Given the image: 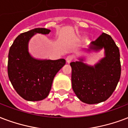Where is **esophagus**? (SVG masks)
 <instances>
[{
  "label": "esophagus",
  "mask_w": 128,
  "mask_h": 128,
  "mask_svg": "<svg viewBox=\"0 0 128 128\" xmlns=\"http://www.w3.org/2000/svg\"><path fill=\"white\" fill-rule=\"evenodd\" d=\"M73 59V57L72 55H68L67 56V57L66 58V60L67 63H70V62H72V60Z\"/></svg>",
  "instance_id": "1"
}]
</instances>
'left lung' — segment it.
<instances>
[{
	"label": "left lung",
	"mask_w": 128,
	"mask_h": 128,
	"mask_svg": "<svg viewBox=\"0 0 128 128\" xmlns=\"http://www.w3.org/2000/svg\"><path fill=\"white\" fill-rule=\"evenodd\" d=\"M105 50V57L94 66L84 64L83 59L71 62L72 86L77 97L87 104L106 101L118 85L121 76L118 47L110 35L103 33L92 42L88 51Z\"/></svg>",
	"instance_id": "obj_1"
}]
</instances>
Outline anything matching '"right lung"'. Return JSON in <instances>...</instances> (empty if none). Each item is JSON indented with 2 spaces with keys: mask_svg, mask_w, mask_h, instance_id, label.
<instances>
[{
  "mask_svg": "<svg viewBox=\"0 0 128 128\" xmlns=\"http://www.w3.org/2000/svg\"><path fill=\"white\" fill-rule=\"evenodd\" d=\"M50 29L36 28L18 35L10 46L8 75L12 86L27 101H41L48 96L54 78L66 64L64 59L38 60L30 55L28 44L36 34H48Z\"/></svg>",
  "mask_w": 128,
  "mask_h": 128,
  "instance_id": "right-lung-1",
  "label": "right lung"
}]
</instances>
